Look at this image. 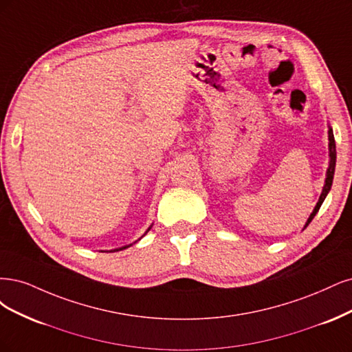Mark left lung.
Listing matches in <instances>:
<instances>
[{
    "instance_id": "obj_1",
    "label": "left lung",
    "mask_w": 352,
    "mask_h": 352,
    "mask_svg": "<svg viewBox=\"0 0 352 352\" xmlns=\"http://www.w3.org/2000/svg\"><path fill=\"white\" fill-rule=\"evenodd\" d=\"M329 157H331V161H329V168L326 171V179H324V186H323V190H322V195L319 197V201H317V205L314 206V210L311 212V214L309 217L307 222H305L304 228H307V225L313 221V218L316 217V213L319 212L320 206L323 200L326 199L327 192L331 191V187H332V183H333V174H335V165H336V146H335V138H333V131H332V127L329 126Z\"/></svg>"
}]
</instances>
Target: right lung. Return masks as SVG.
<instances>
[{
	"instance_id": "obj_1",
	"label": "right lung",
	"mask_w": 352,
	"mask_h": 352,
	"mask_svg": "<svg viewBox=\"0 0 352 352\" xmlns=\"http://www.w3.org/2000/svg\"><path fill=\"white\" fill-rule=\"evenodd\" d=\"M151 228H152V225L149 226V228H147V231H151ZM147 231L144 232V234H147ZM140 240V238H139ZM130 245H133V244H129V245H124V247H120V248H116V250H111V252H120V250H124V248H127V247H130Z\"/></svg>"
}]
</instances>
